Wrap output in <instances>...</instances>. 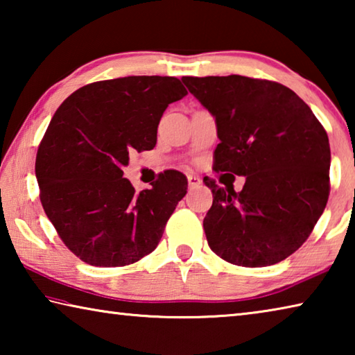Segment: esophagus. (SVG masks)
I'll return each mask as SVG.
<instances>
[{"label": "esophagus", "mask_w": 355, "mask_h": 355, "mask_svg": "<svg viewBox=\"0 0 355 355\" xmlns=\"http://www.w3.org/2000/svg\"><path fill=\"white\" fill-rule=\"evenodd\" d=\"M188 183H189V188H197V186L202 184V180H200L199 175L189 173V175H188Z\"/></svg>", "instance_id": "1"}]
</instances>
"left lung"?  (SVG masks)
Segmentation results:
<instances>
[{"mask_svg":"<svg viewBox=\"0 0 355 355\" xmlns=\"http://www.w3.org/2000/svg\"><path fill=\"white\" fill-rule=\"evenodd\" d=\"M214 114L216 172L244 175L243 189L205 177L213 205L203 219L209 248L244 268L275 264L313 232L329 199V137L310 106L275 81L241 75L183 76ZM222 178V177H220Z\"/></svg>","mask_w":355,"mask_h":355,"instance_id":"8db88e82","label":"left lung"}]
</instances>
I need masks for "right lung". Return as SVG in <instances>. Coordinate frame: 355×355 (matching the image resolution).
Instances as JSON below:
<instances>
[{"instance_id":"right-lung-1","label":"right lung","mask_w":355,"mask_h":355,"mask_svg":"<svg viewBox=\"0 0 355 355\" xmlns=\"http://www.w3.org/2000/svg\"><path fill=\"white\" fill-rule=\"evenodd\" d=\"M188 94L173 76L91 83L62 101L35 156L45 214L70 252L92 266L139 261L158 245L188 180L164 171L139 194L122 167L152 150L166 107Z\"/></svg>"}]
</instances>
